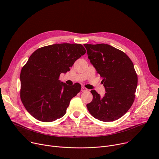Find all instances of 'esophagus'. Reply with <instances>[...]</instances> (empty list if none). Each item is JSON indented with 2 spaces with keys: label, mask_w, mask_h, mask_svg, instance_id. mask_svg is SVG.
Instances as JSON below:
<instances>
[{
  "label": "esophagus",
  "mask_w": 159,
  "mask_h": 159,
  "mask_svg": "<svg viewBox=\"0 0 159 159\" xmlns=\"http://www.w3.org/2000/svg\"><path fill=\"white\" fill-rule=\"evenodd\" d=\"M88 90V89L87 88H86L85 87H84V86H82V88H81V91H82V92H86V91H87Z\"/></svg>",
  "instance_id": "obj_1"
}]
</instances>
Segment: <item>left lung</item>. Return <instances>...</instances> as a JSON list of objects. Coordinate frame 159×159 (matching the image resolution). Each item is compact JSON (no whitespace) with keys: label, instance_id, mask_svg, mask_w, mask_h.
Returning <instances> with one entry per match:
<instances>
[{"label":"left lung","instance_id":"1","mask_svg":"<svg viewBox=\"0 0 159 159\" xmlns=\"http://www.w3.org/2000/svg\"><path fill=\"white\" fill-rule=\"evenodd\" d=\"M90 62L103 79L104 97L91 90L93 100L86 105L95 119L111 122L126 113L135 101L138 78L129 57L121 50L106 44H84Z\"/></svg>","mask_w":159,"mask_h":159}]
</instances>
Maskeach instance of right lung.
Wrapping results in <instances>:
<instances>
[{"label": "right lung", "mask_w": 159, "mask_h": 159, "mask_svg": "<svg viewBox=\"0 0 159 159\" xmlns=\"http://www.w3.org/2000/svg\"><path fill=\"white\" fill-rule=\"evenodd\" d=\"M86 53L80 44H55L37 49L22 68L20 97L29 113L42 122H53L65 115L70 101L81 89L58 80Z\"/></svg>", "instance_id": "add662e5"}]
</instances>
